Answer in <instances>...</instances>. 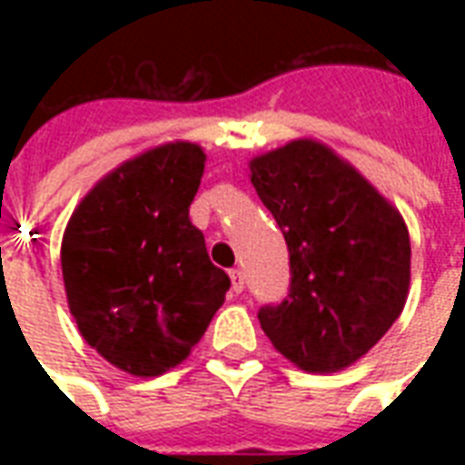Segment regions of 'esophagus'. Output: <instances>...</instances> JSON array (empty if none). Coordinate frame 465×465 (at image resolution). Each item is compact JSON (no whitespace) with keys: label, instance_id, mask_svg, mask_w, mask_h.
<instances>
[{"label":"esophagus","instance_id":"1","mask_svg":"<svg viewBox=\"0 0 465 465\" xmlns=\"http://www.w3.org/2000/svg\"><path fill=\"white\" fill-rule=\"evenodd\" d=\"M229 277H232V292L233 294H241V292H243V272H241V270H232V272H229Z\"/></svg>","mask_w":465,"mask_h":465}]
</instances>
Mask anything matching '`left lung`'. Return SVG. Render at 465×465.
<instances>
[{"label": "left lung", "instance_id": "obj_1", "mask_svg": "<svg viewBox=\"0 0 465 465\" xmlns=\"http://www.w3.org/2000/svg\"><path fill=\"white\" fill-rule=\"evenodd\" d=\"M248 168L290 248V294L258 311L262 331L309 374L352 367L408 299L403 214L350 161L311 137L253 156Z\"/></svg>", "mask_w": 465, "mask_h": 465}]
</instances>
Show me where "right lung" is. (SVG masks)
Returning <instances> with one entry per match:
<instances>
[{
    "mask_svg": "<svg viewBox=\"0 0 465 465\" xmlns=\"http://www.w3.org/2000/svg\"><path fill=\"white\" fill-rule=\"evenodd\" d=\"M204 161L200 144L183 140L123 161L82 197L62 236V280L82 338L140 379L188 360L232 284L188 217Z\"/></svg>",
    "mask_w": 465,
    "mask_h": 465,
    "instance_id": "1",
    "label": "right lung"
}]
</instances>
